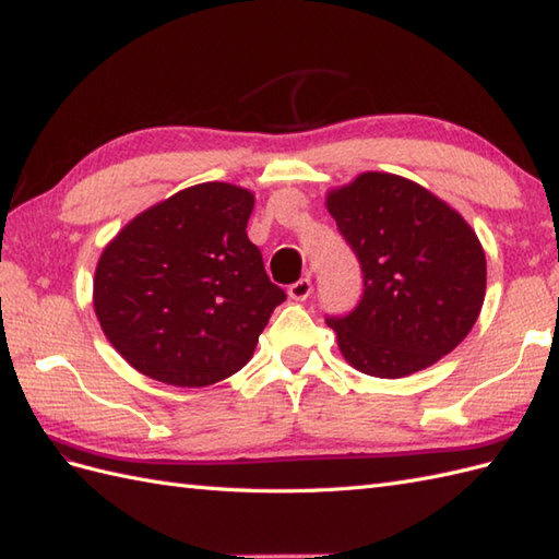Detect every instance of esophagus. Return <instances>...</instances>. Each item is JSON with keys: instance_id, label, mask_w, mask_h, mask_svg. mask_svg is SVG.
<instances>
[{"instance_id": "1", "label": "esophagus", "mask_w": 559, "mask_h": 559, "mask_svg": "<svg viewBox=\"0 0 559 559\" xmlns=\"http://www.w3.org/2000/svg\"><path fill=\"white\" fill-rule=\"evenodd\" d=\"M310 293H312V281L310 278H300L298 283H293V286L288 288L290 300H295V302L307 300V298H310Z\"/></svg>"}]
</instances>
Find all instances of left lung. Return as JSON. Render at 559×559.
I'll use <instances>...</instances> for the list:
<instances>
[{
	"mask_svg": "<svg viewBox=\"0 0 559 559\" xmlns=\"http://www.w3.org/2000/svg\"><path fill=\"white\" fill-rule=\"evenodd\" d=\"M326 211L365 276L360 305L326 319L348 365L370 377H408L468 336L488 264L456 209L406 177L367 170L329 189Z\"/></svg>",
	"mask_w": 559,
	"mask_h": 559,
	"instance_id": "left-lung-1",
	"label": "left lung"
}]
</instances>
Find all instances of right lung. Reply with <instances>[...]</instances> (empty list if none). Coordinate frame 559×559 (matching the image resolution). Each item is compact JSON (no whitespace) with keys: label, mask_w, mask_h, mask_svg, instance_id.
<instances>
[{"label":"right lung","mask_w":559,"mask_h":559,"mask_svg":"<svg viewBox=\"0 0 559 559\" xmlns=\"http://www.w3.org/2000/svg\"><path fill=\"white\" fill-rule=\"evenodd\" d=\"M252 209L249 189L201 182L141 211L105 245L93 310L136 372L197 389L252 360L286 300L247 237Z\"/></svg>","instance_id":"obj_1"}]
</instances>
